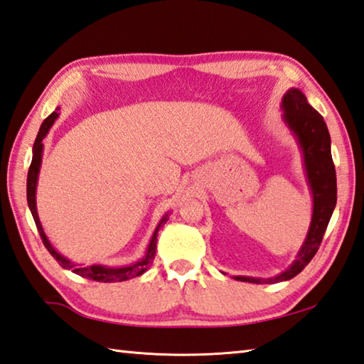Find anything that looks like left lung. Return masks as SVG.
I'll use <instances>...</instances> for the list:
<instances>
[{"mask_svg":"<svg viewBox=\"0 0 364 364\" xmlns=\"http://www.w3.org/2000/svg\"><path fill=\"white\" fill-rule=\"evenodd\" d=\"M284 121L289 129L294 132L301 148L306 178L312 192V219L309 232L306 235L304 243L298 252L294 263L274 277L260 279V277L235 276L237 281L252 282V284H276L289 281L301 273L304 267L314 257L322 243L326 227L336 206V170L331 158V139L328 127H326L323 117L309 105L308 99L298 88H290L282 97Z\"/></svg>","mask_w":364,"mask_h":364,"instance_id":"1","label":"left lung"}]
</instances>
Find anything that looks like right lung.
<instances>
[{"instance_id": "obj_1", "label": "right lung", "mask_w": 364, "mask_h": 364, "mask_svg": "<svg viewBox=\"0 0 364 364\" xmlns=\"http://www.w3.org/2000/svg\"><path fill=\"white\" fill-rule=\"evenodd\" d=\"M56 118H58V113L56 112L50 113V115L44 119V123L41 124L38 137H36L34 145H33V161H31L30 170H28V178H26V200H28V206H30V210H31L36 227H38V232L42 238V243H44L47 251L52 254V257L58 262L63 268L73 269L75 274L87 277V279H92L97 282H121V281H127V279H132V277L144 274L148 269V267L153 263V259L156 255V243H158V230L167 223V215L161 219V223L158 224V227H156L151 241H149V245H148L145 257L139 262L132 263V265H127V267H118V268H110L105 265L80 267V265H75V263L68 260L66 257H63V255L60 252H56L55 247L50 245V241L46 237L44 230H42L41 220L38 216V210H36V184H38L39 168H41V162H42V149H44V144H42V140H44V137L50 131V127H52V124L55 123Z\"/></svg>"}]
</instances>
